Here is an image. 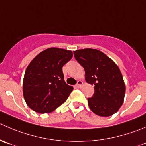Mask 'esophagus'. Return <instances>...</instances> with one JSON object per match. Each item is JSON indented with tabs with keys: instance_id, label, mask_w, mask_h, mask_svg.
<instances>
[{
	"instance_id": "obj_1",
	"label": "esophagus",
	"mask_w": 146,
	"mask_h": 146,
	"mask_svg": "<svg viewBox=\"0 0 146 146\" xmlns=\"http://www.w3.org/2000/svg\"><path fill=\"white\" fill-rule=\"evenodd\" d=\"M82 85H83V82H82L81 80H78V81L77 82V83H76V86L77 88H80L82 86Z\"/></svg>"
}]
</instances>
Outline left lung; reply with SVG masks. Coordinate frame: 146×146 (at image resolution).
Here are the masks:
<instances>
[{"instance_id":"1","label":"left lung","mask_w":146,"mask_h":146,"mask_svg":"<svg viewBox=\"0 0 146 146\" xmlns=\"http://www.w3.org/2000/svg\"><path fill=\"white\" fill-rule=\"evenodd\" d=\"M73 53L84 68L86 82L94 86V94L88 98L90 110L100 116L113 115L122 106L125 93L119 68L98 50L81 49Z\"/></svg>"}]
</instances>
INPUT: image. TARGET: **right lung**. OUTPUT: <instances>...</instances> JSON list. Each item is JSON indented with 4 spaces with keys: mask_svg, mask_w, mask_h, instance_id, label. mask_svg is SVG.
Returning <instances> with one entry per match:
<instances>
[{
    "mask_svg": "<svg viewBox=\"0 0 146 146\" xmlns=\"http://www.w3.org/2000/svg\"><path fill=\"white\" fill-rule=\"evenodd\" d=\"M72 57L70 50L50 48L30 63L24 76L23 92L33 111L50 113L67 100L73 88L65 82L63 66Z\"/></svg>",
    "mask_w": 146,
    "mask_h": 146,
    "instance_id": "obj_1",
    "label": "right lung"
}]
</instances>
